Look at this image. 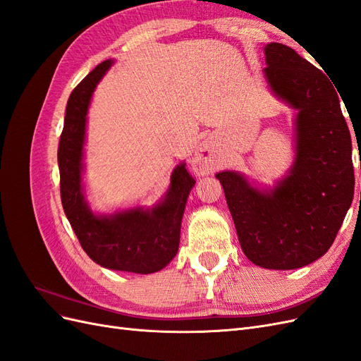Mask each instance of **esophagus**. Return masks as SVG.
<instances>
[{
    "instance_id": "esophagus-1",
    "label": "esophagus",
    "mask_w": 361,
    "mask_h": 361,
    "mask_svg": "<svg viewBox=\"0 0 361 361\" xmlns=\"http://www.w3.org/2000/svg\"><path fill=\"white\" fill-rule=\"evenodd\" d=\"M194 162L195 166H199V169L209 173L220 166V157L215 154L214 147L207 143V141H204V143H202L197 147V150H195Z\"/></svg>"
}]
</instances>
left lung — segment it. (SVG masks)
<instances>
[{
	"instance_id": "obj_1",
	"label": "left lung",
	"mask_w": 361,
	"mask_h": 361,
	"mask_svg": "<svg viewBox=\"0 0 361 361\" xmlns=\"http://www.w3.org/2000/svg\"><path fill=\"white\" fill-rule=\"evenodd\" d=\"M264 51L271 92L297 111L293 164L272 188L233 170L215 176L244 255L267 269H297L329 251L353 203V143L326 75L281 43Z\"/></svg>"
}]
</instances>
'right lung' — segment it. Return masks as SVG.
I'll use <instances>...</instances> for the list:
<instances>
[{
	"instance_id": "add662e5",
	"label": "right lung",
	"mask_w": 361,
	"mask_h": 361,
	"mask_svg": "<svg viewBox=\"0 0 361 361\" xmlns=\"http://www.w3.org/2000/svg\"><path fill=\"white\" fill-rule=\"evenodd\" d=\"M105 60L69 96L59 145L60 192L64 214L89 257L108 269L152 274L176 256L185 204L195 180L185 164L173 170L166 195L152 207L94 214L82 188L87 113L96 85L113 66Z\"/></svg>"
}]
</instances>
